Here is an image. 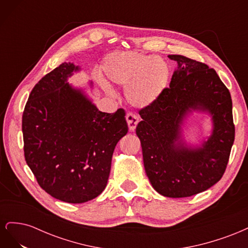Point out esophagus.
Returning a JSON list of instances; mask_svg holds the SVG:
<instances>
[{
  "instance_id": "obj_1",
  "label": "esophagus",
  "mask_w": 248,
  "mask_h": 248,
  "mask_svg": "<svg viewBox=\"0 0 248 248\" xmlns=\"http://www.w3.org/2000/svg\"><path fill=\"white\" fill-rule=\"evenodd\" d=\"M126 121H127V124H128L129 130L133 131L136 129V127L139 123V117L137 115L132 114V112H128V114L126 115Z\"/></svg>"
}]
</instances>
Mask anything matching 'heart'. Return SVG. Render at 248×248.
<instances>
[{"label":"heart","instance_id":"obj_1","mask_svg":"<svg viewBox=\"0 0 248 248\" xmlns=\"http://www.w3.org/2000/svg\"><path fill=\"white\" fill-rule=\"evenodd\" d=\"M102 69L108 82L126 87L127 101L138 108L158 99L170 78V66L163 59L138 51L112 52L104 60ZM102 85L109 91L107 82Z\"/></svg>","mask_w":248,"mask_h":248}]
</instances>
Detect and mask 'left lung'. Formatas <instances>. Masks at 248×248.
I'll list each match as a JSON object with an SVG mask.
<instances>
[{"instance_id": "1", "label": "left lung", "mask_w": 248, "mask_h": 248, "mask_svg": "<svg viewBox=\"0 0 248 248\" xmlns=\"http://www.w3.org/2000/svg\"><path fill=\"white\" fill-rule=\"evenodd\" d=\"M170 84L153 104L141 108L137 126L146 174L163 197L186 198L207 190L221 179L235 140L232 98L214 69L180 55ZM192 110L212 116L214 129L201 146H188L182 124Z\"/></svg>"}]
</instances>
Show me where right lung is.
Listing matches in <instances>:
<instances>
[{
	"label": "right lung",
	"instance_id": "obj_1",
	"mask_svg": "<svg viewBox=\"0 0 248 248\" xmlns=\"http://www.w3.org/2000/svg\"><path fill=\"white\" fill-rule=\"evenodd\" d=\"M79 67L62 63L33 88L22 114L25 158L52 198L81 204L107 187L117 142L128 131L125 110L102 112L67 82Z\"/></svg>",
	"mask_w": 248,
	"mask_h": 248
}]
</instances>
